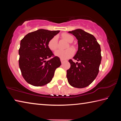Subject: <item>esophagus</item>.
<instances>
[{
    "label": "esophagus",
    "instance_id": "obj_1",
    "mask_svg": "<svg viewBox=\"0 0 121 121\" xmlns=\"http://www.w3.org/2000/svg\"><path fill=\"white\" fill-rule=\"evenodd\" d=\"M60 60H61V63H63V62H65V60H63V59H61Z\"/></svg>",
    "mask_w": 121,
    "mask_h": 121
}]
</instances>
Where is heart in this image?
<instances>
[{
	"instance_id": "obj_1",
	"label": "heart",
	"mask_w": 121,
	"mask_h": 121,
	"mask_svg": "<svg viewBox=\"0 0 121 121\" xmlns=\"http://www.w3.org/2000/svg\"><path fill=\"white\" fill-rule=\"evenodd\" d=\"M62 37L69 43L73 42V37L70 35L68 34H62ZM48 45L49 49L51 51H53L56 50V49L58 48V37H57V36L53 37L48 41ZM73 54H74V51L71 48H69L65 51L58 50L55 52V55L56 56L59 57L60 59H63V60L70 58L71 56H73Z\"/></svg>"
}]
</instances>
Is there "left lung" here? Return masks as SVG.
Here are the masks:
<instances>
[{
    "mask_svg": "<svg viewBox=\"0 0 121 121\" xmlns=\"http://www.w3.org/2000/svg\"><path fill=\"white\" fill-rule=\"evenodd\" d=\"M68 32L78 40V51L73 59L79 62L69 60L70 68L67 71L68 82L74 87H85L92 83L99 73L101 61L100 46L94 36L80 29Z\"/></svg>",
    "mask_w": 121,
    "mask_h": 121,
    "instance_id": "left-lung-1",
    "label": "left lung"
}]
</instances>
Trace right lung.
<instances>
[{
	"label": "right lung",
	"instance_id": "obj_1",
	"mask_svg": "<svg viewBox=\"0 0 121 121\" xmlns=\"http://www.w3.org/2000/svg\"><path fill=\"white\" fill-rule=\"evenodd\" d=\"M59 32L39 29L28 34L21 40L19 67L22 76L30 84L41 86L50 83L56 69L60 66V58L54 56L48 45V41Z\"/></svg>",
	"mask_w": 121,
	"mask_h": 121
}]
</instances>
